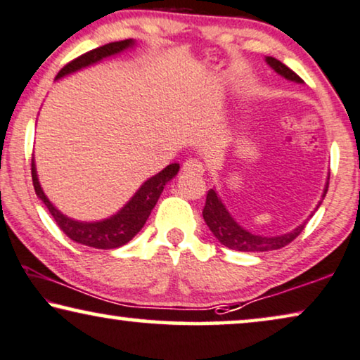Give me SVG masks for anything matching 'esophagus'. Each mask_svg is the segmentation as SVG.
Returning a JSON list of instances; mask_svg holds the SVG:
<instances>
[{
	"label": "esophagus",
	"instance_id": "obj_1",
	"mask_svg": "<svg viewBox=\"0 0 360 360\" xmlns=\"http://www.w3.org/2000/svg\"><path fill=\"white\" fill-rule=\"evenodd\" d=\"M182 171L189 174H204V165L197 160H187L184 165H182Z\"/></svg>",
	"mask_w": 360,
	"mask_h": 360
}]
</instances>
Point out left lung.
<instances>
[{"label":"left lung","instance_id":"left-lung-1","mask_svg":"<svg viewBox=\"0 0 360 360\" xmlns=\"http://www.w3.org/2000/svg\"><path fill=\"white\" fill-rule=\"evenodd\" d=\"M266 62L276 73H279L281 77H283L285 79L295 81V83H303L302 78L298 77L297 73H293L290 68L285 67V65L279 62L277 58L266 57ZM328 186H330V178H328L325 191H323V195H321L323 199H325L328 192ZM321 200L318 202L316 209L321 205ZM202 215H204L207 226H209L210 231L214 233V236L221 243V245L230 248V250L245 251V252H262V251L281 250V248L287 246L288 243L295 240L307 225V221H303V224L298 225L293 231L285 233V235H279V236L252 235V233L243 229V226L233 219L230 212L226 210V207L224 205V202L220 200V197L215 192V189H210L207 192V200H205L204 210H202Z\"/></svg>","mask_w":360,"mask_h":360}]
</instances>
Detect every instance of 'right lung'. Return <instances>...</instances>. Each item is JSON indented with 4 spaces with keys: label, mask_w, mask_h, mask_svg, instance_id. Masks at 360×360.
Listing matches in <instances>:
<instances>
[{
    "label": "right lung",
    "mask_w": 360,
    "mask_h": 360,
    "mask_svg": "<svg viewBox=\"0 0 360 360\" xmlns=\"http://www.w3.org/2000/svg\"><path fill=\"white\" fill-rule=\"evenodd\" d=\"M134 45L135 40L127 39L120 40V42L105 44L103 47L89 50V52L83 53L81 57L75 58L73 62L65 65L55 79H60L67 77V75L78 72V70L91 67V65L101 62L103 58L117 55L120 52H124V50L134 47ZM30 169H32V182L35 194H37L39 199L44 202L45 207H47L50 212V215L53 217V220L57 221L60 230H62L65 235L72 238L73 241L79 243V245L98 248V250H114V248L124 246L125 243H129L136 233L143 229L145 221L148 220L151 210H153L156 202H158L165 186L178 174L179 165L173 163L166 166V168L163 171H160L158 174L151 176L150 179H146L143 184L140 186V189L135 192L134 197H131L117 214L99 221H78L63 215L62 212L49 200V197L45 195L42 187H40L34 158L32 168Z\"/></svg>",
    "instance_id": "obj_1"
}]
</instances>
